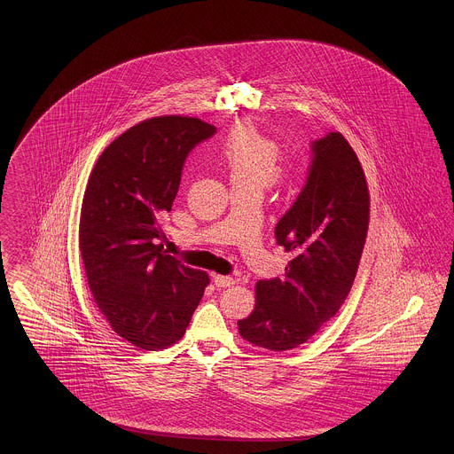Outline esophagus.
I'll list each match as a JSON object with an SVG mask.
<instances>
[{
  "mask_svg": "<svg viewBox=\"0 0 454 454\" xmlns=\"http://www.w3.org/2000/svg\"><path fill=\"white\" fill-rule=\"evenodd\" d=\"M213 281L216 284L217 287H230V286H233L237 279L235 278H231V276H213Z\"/></svg>",
  "mask_w": 454,
  "mask_h": 454,
  "instance_id": "1",
  "label": "esophagus"
}]
</instances>
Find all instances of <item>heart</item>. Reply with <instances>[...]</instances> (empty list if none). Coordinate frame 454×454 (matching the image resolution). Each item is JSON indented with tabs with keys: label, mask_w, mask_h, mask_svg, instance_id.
Masks as SVG:
<instances>
[{
	"label": "heart",
	"mask_w": 454,
	"mask_h": 454,
	"mask_svg": "<svg viewBox=\"0 0 454 454\" xmlns=\"http://www.w3.org/2000/svg\"><path fill=\"white\" fill-rule=\"evenodd\" d=\"M217 160L233 185L263 189L279 163V145L250 121L238 122L217 148Z\"/></svg>",
	"instance_id": "1"
}]
</instances>
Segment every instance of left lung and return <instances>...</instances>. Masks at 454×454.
<instances>
[{
    "label": "left lung",
    "instance_id": "obj_1",
    "mask_svg": "<svg viewBox=\"0 0 454 454\" xmlns=\"http://www.w3.org/2000/svg\"><path fill=\"white\" fill-rule=\"evenodd\" d=\"M301 192L276 224L278 245L293 255L284 278L257 282V304L238 322L254 346L289 350L335 317L357 272L369 224L366 176L339 132L311 141Z\"/></svg>",
    "mask_w": 454,
    "mask_h": 454
}]
</instances>
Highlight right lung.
<instances>
[{
	"mask_svg": "<svg viewBox=\"0 0 454 454\" xmlns=\"http://www.w3.org/2000/svg\"><path fill=\"white\" fill-rule=\"evenodd\" d=\"M215 134L194 117H154L114 139L90 175L80 217L88 286L112 330L136 347L180 340L209 284L163 252L160 221L189 153Z\"/></svg>",
	"mask_w": 454,
	"mask_h": 454,
	"instance_id": "right-lung-1",
	"label": "right lung"
}]
</instances>
